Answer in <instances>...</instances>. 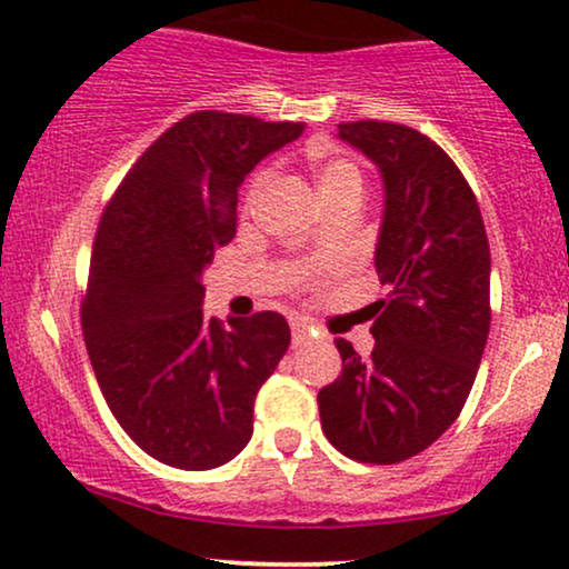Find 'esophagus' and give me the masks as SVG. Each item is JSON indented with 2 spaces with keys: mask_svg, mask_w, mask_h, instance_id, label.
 <instances>
[{
  "mask_svg": "<svg viewBox=\"0 0 569 569\" xmlns=\"http://www.w3.org/2000/svg\"><path fill=\"white\" fill-rule=\"evenodd\" d=\"M290 332H292V346H306L308 340H311V327L306 325V321H300V319H296L290 325Z\"/></svg>",
  "mask_w": 569,
  "mask_h": 569,
  "instance_id": "esophagus-1",
  "label": "esophagus"
}]
</instances>
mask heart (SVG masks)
I'll use <instances>...</instances> for the list:
<instances>
[{"label":"heart","instance_id":"b5f03b06","mask_svg":"<svg viewBox=\"0 0 569 569\" xmlns=\"http://www.w3.org/2000/svg\"><path fill=\"white\" fill-rule=\"evenodd\" d=\"M269 179H271L269 168H261L258 173H252L248 187H244V208L256 206L258 198L263 194V189L269 187ZM313 179H317L321 200L335 198V194L348 192V189H363L359 166H356L350 158H342V156L319 158L317 166H313Z\"/></svg>","mask_w":569,"mask_h":569}]
</instances>
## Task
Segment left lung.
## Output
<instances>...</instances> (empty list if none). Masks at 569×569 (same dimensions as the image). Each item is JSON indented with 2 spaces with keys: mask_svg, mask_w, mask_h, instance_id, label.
<instances>
[{
  "mask_svg": "<svg viewBox=\"0 0 569 569\" xmlns=\"http://www.w3.org/2000/svg\"><path fill=\"white\" fill-rule=\"evenodd\" d=\"M338 137L380 168L375 266L390 284L367 359L335 340L342 375L319 390L327 440L363 465L411 459L456 422L490 329V248L480 206L451 158L403 123L350 121Z\"/></svg>",
  "mask_w": 569,
  "mask_h": 569,
  "instance_id": "1",
  "label": "left lung"
}]
</instances>
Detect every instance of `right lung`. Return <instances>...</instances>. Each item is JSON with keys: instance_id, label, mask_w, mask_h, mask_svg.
<instances>
[{"instance_id": "add662e5", "label": "right lung", "mask_w": 569, "mask_h": 569, "mask_svg": "<svg viewBox=\"0 0 569 569\" xmlns=\"http://www.w3.org/2000/svg\"><path fill=\"white\" fill-rule=\"evenodd\" d=\"M303 123L198 110L160 134L102 210L81 303L94 377L134 443L177 469L248 446L261 385L290 346L282 313L202 317V271L237 231V189Z\"/></svg>"}]
</instances>
